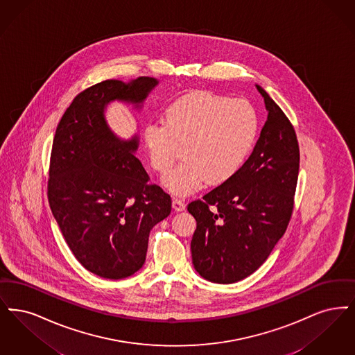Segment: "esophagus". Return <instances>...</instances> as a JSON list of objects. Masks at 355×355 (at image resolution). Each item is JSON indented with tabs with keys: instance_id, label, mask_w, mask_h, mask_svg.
<instances>
[{
	"instance_id": "34e87169",
	"label": "esophagus",
	"mask_w": 355,
	"mask_h": 355,
	"mask_svg": "<svg viewBox=\"0 0 355 355\" xmlns=\"http://www.w3.org/2000/svg\"><path fill=\"white\" fill-rule=\"evenodd\" d=\"M172 207H173V209L176 212H182V211L185 209V202L183 200H180V199H173L172 200Z\"/></svg>"
}]
</instances>
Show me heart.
I'll return each mask as SVG.
<instances>
[{
	"instance_id": "heart-1",
	"label": "heart",
	"mask_w": 355,
	"mask_h": 355,
	"mask_svg": "<svg viewBox=\"0 0 355 355\" xmlns=\"http://www.w3.org/2000/svg\"><path fill=\"white\" fill-rule=\"evenodd\" d=\"M259 131V114L247 99L198 92L173 101L163 123L146 124L143 143L159 173L170 168L182 148L184 160L163 178V185L185 196L207 182L217 185L232 179L252 154Z\"/></svg>"
}]
</instances>
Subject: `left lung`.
I'll list each match as a JSON object with an SVG mask.
<instances>
[{
	"instance_id": "8db88e82",
	"label": "left lung",
	"mask_w": 355,
	"mask_h": 355,
	"mask_svg": "<svg viewBox=\"0 0 355 355\" xmlns=\"http://www.w3.org/2000/svg\"><path fill=\"white\" fill-rule=\"evenodd\" d=\"M268 119L253 151L228 182L188 204L196 220L192 263L201 277L232 284L250 276L284 236L293 212L300 148L293 125L256 85Z\"/></svg>"
}]
</instances>
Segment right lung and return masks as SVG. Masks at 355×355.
<instances>
[{"mask_svg":"<svg viewBox=\"0 0 355 355\" xmlns=\"http://www.w3.org/2000/svg\"><path fill=\"white\" fill-rule=\"evenodd\" d=\"M155 78L110 79L78 94L53 140L47 198L62 234L89 272L122 279L144 265L150 231L171 214V198L150 185L137 157L138 134L119 138L105 111L111 102L143 107Z\"/></svg>","mask_w":355,"mask_h":355,"instance_id":"right-lung-1","label":"right lung"}]
</instances>
